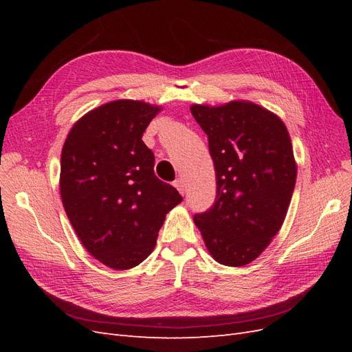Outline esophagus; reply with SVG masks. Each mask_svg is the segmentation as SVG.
Instances as JSON below:
<instances>
[{"label":"esophagus","instance_id":"obj_1","mask_svg":"<svg viewBox=\"0 0 352 352\" xmlns=\"http://www.w3.org/2000/svg\"><path fill=\"white\" fill-rule=\"evenodd\" d=\"M173 185L176 186V189L179 190V192H180V194H182V195L185 194V190H186V184H185V180H184L182 177H179V179H176V180H175V184H173Z\"/></svg>","mask_w":352,"mask_h":352}]
</instances>
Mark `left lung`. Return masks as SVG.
<instances>
[{
    "label": "left lung",
    "instance_id": "8db88e82",
    "mask_svg": "<svg viewBox=\"0 0 352 352\" xmlns=\"http://www.w3.org/2000/svg\"><path fill=\"white\" fill-rule=\"evenodd\" d=\"M190 113L208 136L217 185L214 204L194 221L212 258L239 267L283 225L296 180L291 136L278 116L247 101Z\"/></svg>",
    "mask_w": 352,
    "mask_h": 352
}]
</instances>
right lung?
Masks as SVG:
<instances>
[{"label": "right lung", "mask_w": 352, "mask_h": 352, "mask_svg": "<svg viewBox=\"0 0 352 352\" xmlns=\"http://www.w3.org/2000/svg\"><path fill=\"white\" fill-rule=\"evenodd\" d=\"M160 107L117 100L85 114L61 151V201L94 258L116 270L142 263L182 197L154 173L142 135Z\"/></svg>", "instance_id": "right-lung-1"}]
</instances>
